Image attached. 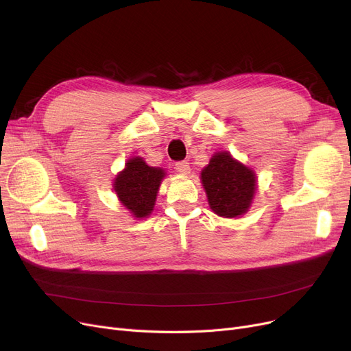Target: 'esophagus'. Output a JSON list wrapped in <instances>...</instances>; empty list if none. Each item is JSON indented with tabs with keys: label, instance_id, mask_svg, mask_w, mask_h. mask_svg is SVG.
I'll return each instance as SVG.
<instances>
[{
	"label": "esophagus",
	"instance_id": "1",
	"mask_svg": "<svg viewBox=\"0 0 351 351\" xmlns=\"http://www.w3.org/2000/svg\"><path fill=\"white\" fill-rule=\"evenodd\" d=\"M175 169L183 175H188V173H191V165L186 160H180V162L175 163Z\"/></svg>",
	"mask_w": 351,
	"mask_h": 351
}]
</instances>
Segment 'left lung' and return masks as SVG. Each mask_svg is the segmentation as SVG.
I'll use <instances>...</instances> for the list:
<instances>
[{"label":"left lung","instance_id":"obj_1","mask_svg":"<svg viewBox=\"0 0 351 351\" xmlns=\"http://www.w3.org/2000/svg\"><path fill=\"white\" fill-rule=\"evenodd\" d=\"M202 183L212 210L223 217H237L247 212L256 191L252 169L236 162L230 154H216L202 171Z\"/></svg>","mask_w":351,"mask_h":351}]
</instances>
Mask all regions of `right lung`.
<instances>
[{"label":"right lung","mask_w":351,"mask_h":351,"mask_svg":"<svg viewBox=\"0 0 351 351\" xmlns=\"http://www.w3.org/2000/svg\"><path fill=\"white\" fill-rule=\"evenodd\" d=\"M163 176V169L147 166L142 158H132L117 176L114 188L122 205L135 217H146L154 210Z\"/></svg>","instance_id":"right-lung-1"}]
</instances>
